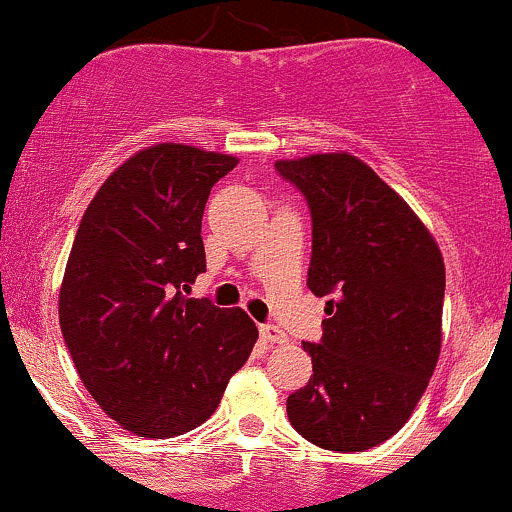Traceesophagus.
I'll return each instance as SVG.
<instances>
[{"label":"esophagus","instance_id":"obj_1","mask_svg":"<svg viewBox=\"0 0 512 512\" xmlns=\"http://www.w3.org/2000/svg\"><path fill=\"white\" fill-rule=\"evenodd\" d=\"M260 333H262V338H265V341H270V343H284V341H287V333H284L282 328L274 326V324H262Z\"/></svg>","mask_w":512,"mask_h":512}]
</instances>
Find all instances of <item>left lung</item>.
Returning <instances> with one entry per match:
<instances>
[{
	"mask_svg": "<svg viewBox=\"0 0 512 512\" xmlns=\"http://www.w3.org/2000/svg\"><path fill=\"white\" fill-rule=\"evenodd\" d=\"M311 213L309 284L328 297L314 375L289 395L292 427L328 451L400 432L439 360L444 260L429 230L351 154L277 161Z\"/></svg>",
	"mask_w": 512,
	"mask_h": 512,
	"instance_id": "8db88e82",
	"label": "left lung"
}]
</instances>
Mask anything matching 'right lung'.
I'll use <instances>...</instances> for the list:
<instances>
[{
    "mask_svg": "<svg viewBox=\"0 0 512 512\" xmlns=\"http://www.w3.org/2000/svg\"><path fill=\"white\" fill-rule=\"evenodd\" d=\"M235 164L186 144L144 149L100 186L75 233L63 341L93 400L139 437L206 422L257 341L242 309L184 294L206 272L211 188Z\"/></svg>",
    "mask_w": 512,
    "mask_h": 512,
    "instance_id": "add662e5",
    "label": "right lung"
}]
</instances>
